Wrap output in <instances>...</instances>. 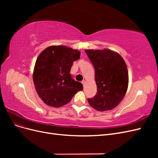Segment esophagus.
<instances>
[{
  "instance_id": "obj_1",
  "label": "esophagus",
  "mask_w": 158,
  "mask_h": 158,
  "mask_svg": "<svg viewBox=\"0 0 158 158\" xmlns=\"http://www.w3.org/2000/svg\"><path fill=\"white\" fill-rule=\"evenodd\" d=\"M82 84H83V85L84 86V84H85V80H82Z\"/></svg>"
}]
</instances>
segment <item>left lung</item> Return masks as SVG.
<instances>
[{"mask_svg": "<svg viewBox=\"0 0 158 158\" xmlns=\"http://www.w3.org/2000/svg\"><path fill=\"white\" fill-rule=\"evenodd\" d=\"M95 69L98 91L88 98L90 106L99 111L111 110L120 103L127 93L128 74L123 57L116 52L103 50L85 51Z\"/></svg>", "mask_w": 158, "mask_h": 158, "instance_id": "left-lung-1", "label": "left lung"}]
</instances>
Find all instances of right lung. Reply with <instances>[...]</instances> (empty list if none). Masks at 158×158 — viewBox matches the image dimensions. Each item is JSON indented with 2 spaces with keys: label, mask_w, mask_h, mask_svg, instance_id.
Wrapping results in <instances>:
<instances>
[{
  "label": "right lung",
  "mask_w": 158,
  "mask_h": 158,
  "mask_svg": "<svg viewBox=\"0 0 158 158\" xmlns=\"http://www.w3.org/2000/svg\"><path fill=\"white\" fill-rule=\"evenodd\" d=\"M80 52L63 45H52L43 51L36 60L33 83L39 97L47 106L60 107L70 102L83 85L71 76L73 62Z\"/></svg>",
  "instance_id": "obj_1"
}]
</instances>
